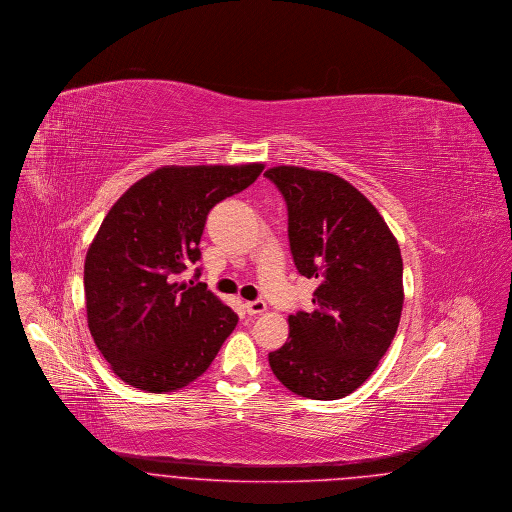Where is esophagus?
Segmentation results:
<instances>
[{"label": "esophagus", "instance_id": "obj_1", "mask_svg": "<svg viewBox=\"0 0 512 512\" xmlns=\"http://www.w3.org/2000/svg\"><path fill=\"white\" fill-rule=\"evenodd\" d=\"M245 309H247L249 315H259V313H263L267 309V303L263 300L247 301Z\"/></svg>", "mask_w": 512, "mask_h": 512}]
</instances>
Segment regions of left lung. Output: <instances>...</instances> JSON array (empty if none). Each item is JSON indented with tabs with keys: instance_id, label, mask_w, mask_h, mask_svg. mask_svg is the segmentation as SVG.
Masks as SVG:
<instances>
[{
	"instance_id": "left-lung-1",
	"label": "left lung",
	"mask_w": 512,
	"mask_h": 512,
	"mask_svg": "<svg viewBox=\"0 0 512 512\" xmlns=\"http://www.w3.org/2000/svg\"><path fill=\"white\" fill-rule=\"evenodd\" d=\"M265 176L286 201L296 269L317 280L313 309L288 317L286 344L269 354L272 373L305 398H344L369 379L398 329V241L367 197L334 174L276 166Z\"/></svg>"
}]
</instances>
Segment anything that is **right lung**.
I'll use <instances>...</instances> for the list:
<instances>
[{
	"label": "right lung",
	"mask_w": 512,
	"mask_h": 512,
	"mask_svg": "<svg viewBox=\"0 0 512 512\" xmlns=\"http://www.w3.org/2000/svg\"><path fill=\"white\" fill-rule=\"evenodd\" d=\"M263 168L162 166L133 183L102 220L85 259L87 321L123 383L158 394L187 387L236 329L232 307L203 282H178V274L201 259L212 207Z\"/></svg>",
	"instance_id": "right-lung-1"
}]
</instances>
